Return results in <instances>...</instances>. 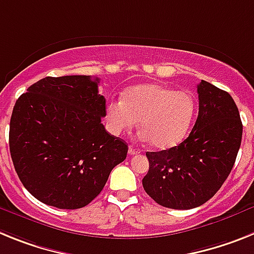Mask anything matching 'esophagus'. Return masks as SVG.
I'll list each match as a JSON object with an SVG mask.
<instances>
[{
  "label": "esophagus",
  "mask_w": 254,
  "mask_h": 254,
  "mask_svg": "<svg viewBox=\"0 0 254 254\" xmlns=\"http://www.w3.org/2000/svg\"><path fill=\"white\" fill-rule=\"evenodd\" d=\"M128 154L129 155H137V154H140V150L134 149V147H129V149H128Z\"/></svg>",
  "instance_id": "1"
}]
</instances>
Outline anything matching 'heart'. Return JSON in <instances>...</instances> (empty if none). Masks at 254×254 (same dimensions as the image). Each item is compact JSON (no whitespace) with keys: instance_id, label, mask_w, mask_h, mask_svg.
Masks as SVG:
<instances>
[{"instance_id":"obj_1","label":"heart","mask_w":254,"mask_h":254,"mask_svg":"<svg viewBox=\"0 0 254 254\" xmlns=\"http://www.w3.org/2000/svg\"><path fill=\"white\" fill-rule=\"evenodd\" d=\"M196 111L192 94L152 82L129 87L123 100H112L107 105V122L114 134H121L140 121L141 140L165 150L185 140Z\"/></svg>"}]
</instances>
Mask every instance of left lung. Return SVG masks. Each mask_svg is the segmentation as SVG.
I'll list each match as a JSON object with an SVG mask.
<instances>
[{
	"label": "left lung",
	"instance_id": "left-lung-1",
	"mask_svg": "<svg viewBox=\"0 0 254 254\" xmlns=\"http://www.w3.org/2000/svg\"><path fill=\"white\" fill-rule=\"evenodd\" d=\"M198 117L178 146L146 152L143 190L164 207L190 210L207 202L226 181L241 147L243 125L230 94L210 82L197 86Z\"/></svg>",
	"mask_w": 254,
	"mask_h": 254
}]
</instances>
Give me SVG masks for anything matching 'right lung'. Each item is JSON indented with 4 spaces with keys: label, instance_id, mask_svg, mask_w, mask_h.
Segmentation results:
<instances>
[{
    "label": "right lung",
    "instance_id": "obj_1",
    "mask_svg": "<svg viewBox=\"0 0 254 254\" xmlns=\"http://www.w3.org/2000/svg\"><path fill=\"white\" fill-rule=\"evenodd\" d=\"M99 78L44 77L15 103L10 121L11 159L24 187L40 202L81 208L102 192L128 146L105 131Z\"/></svg>",
    "mask_w": 254,
    "mask_h": 254
}]
</instances>
